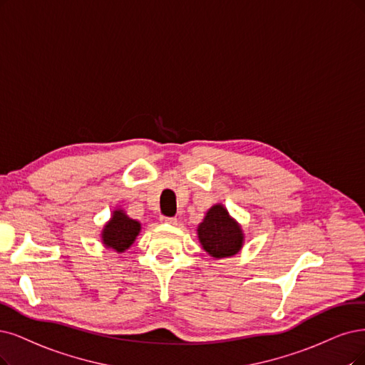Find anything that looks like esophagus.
I'll use <instances>...</instances> for the list:
<instances>
[{"label": "esophagus", "mask_w": 365, "mask_h": 365, "mask_svg": "<svg viewBox=\"0 0 365 365\" xmlns=\"http://www.w3.org/2000/svg\"><path fill=\"white\" fill-rule=\"evenodd\" d=\"M160 222H164V224H170V225H175V224H178V218H170V217H160Z\"/></svg>", "instance_id": "obj_1"}]
</instances>
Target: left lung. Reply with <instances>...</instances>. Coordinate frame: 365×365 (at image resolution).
Returning a JSON list of instances; mask_svg holds the SVG:
<instances>
[{"label": "left lung", "mask_w": 365, "mask_h": 365, "mask_svg": "<svg viewBox=\"0 0 365 365\" xmlns=\"http://www.w3.org/2000/svg\"><path fill=\"white\" fill-rule=\"evenodd\" d=\"M197 233L201 247L215 259L232 257L244 245L240 225L228 215L222 205H215L207 210Z\"/></svg>", "instance_id": "1"}]
</instances>
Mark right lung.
<instances>
[{
    "label": "right lung",
    "instance_id": "1",
    "mask_svg": "<svg viewBox=\"0 0 365 365\" xmlns=\"http://www.w3.org/2000/svg\"><path fill=\"white\" fill-rule=\"evenodd\" d=\"M140 230L141 224L138 221L129 218L121 209H117L113 212L111 220L103 227L102 242L106 248L125 252L137 239Z\"/></svg>",
    "mask_w": 365,
    "mask_h": 365
}]
</instances>
